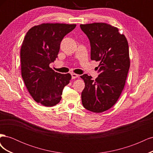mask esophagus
<instances>
[{
    "instance_id": "obj_1",
    "label": "esophagus",
    "mask_w": 153,
    "mask_h": 153,
    "mask_svg": "<svg viewBox=\"0 0 153 153\" xmlns=\"http://www.w3.org/2000/svg\"><path fill=\"white\" fill-rule=\"evenodd\" d=\"M71 76L73 79H75V78H76L78 77V75L75 73H71Z\"/></svg>"
}]
</instances>
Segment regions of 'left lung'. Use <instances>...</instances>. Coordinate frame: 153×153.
<instances>
[{"label":"left lung","mask_w":153,"mask_h":153,"mask_svg":"<svg viewBox=\"0 0 153 153\" xmlns=\"http://www.w3.org/2000/svg\"><path fill=\"white\" fill-rule=\"evenodd\" d=\"M91 43V59L100 64L95 80L87 74L82 102L87 110L101 113L112 108L121 96L130 66L128 41L118 28L105 23L81 24Z\"/></svg>","instance_id":"obj_1"}]
</instances>
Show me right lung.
Here are the masks:
<instances>
[{
	"instance_id": "1",
	"label": "right lung",
	"mask_w": 153,
	"mask_h": 153,
	"mask_svg": "<svg viewBox=\"0 0 153 153\" xmlns=\"http://www.w3.org/2000/svg\"><path fill=\"white\" fill-rule=\"evenodd\" d=\"M76 24H42L30 28L20 50L21 73L25 85L35 101L53 106L61 100L64 87L71 79L69 73L55 72L50 64L57 57L63 38Z\"/></svg>"
}]
</instances>
